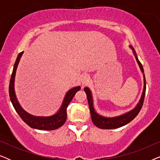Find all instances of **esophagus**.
<instances>
[{
    "instance_id": "esophagus-1",
    "label": "esophagus",
    "mask_w": 160,
    "mask_h": 160,
    "mask_svg": "<svg viewBox=\"0 0 160 160\" xmlns=\"http://www.w3.org/2000/svg\"><path fill=\"white\" fill-rule=\"evenodd\" d=\"M89 80V76L87 75H84L82 77V84H85L87 82V81Z\"/></svg>"
}]
</instances>
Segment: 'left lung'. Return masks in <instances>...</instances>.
Wrapping results in <instances>:
<instances>
[{
  "instance_id": "left-lung-1",
  "label": "left lung",
  "mask_w": 160,
  "mask_h": 160,
  "mask_svg": "<svg viewBox=\"0 0 160 160\" xmlns=\"http://www.w3.org/2000/svg\"><path fill=\"white\" fill-rule=\"evenodd\" d=\"M130 49L132 50V53L135 57V59H136L140 69H141V71L143 76V92H142L141 99H140L139 102H138V104L135 106L134 108H132V110H130V111H128V112L122 113L121 115L116 116V117H103V116L100 115L98 113L96 112L95 109L94 108L93 97H92V94L90 89L87 87H84V92L87 94V100H88L89 107V111H90V113H91L92 121L93 124H95L96 127H98V128H99L100 129L111 130V129H117V128H121V127L126 125L127 124L130 123L132 119H134L136 117V116L138 114L140 111H141L142 106H143L144 98H145L146 87L145 75H144L143 66H142L141 62H140L138 58L136 52H135V49H133L132 46L130 45Z\"/></svg>"
}]
</instances>
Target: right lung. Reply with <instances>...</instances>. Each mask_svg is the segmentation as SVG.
I'll list each match as a JSON object with an SVG mask.
<instances>
[{
  "mask_svg": "<svg viewBox=\"0 0 160 160\" xmlns=\"http://www.w3.org/2000/svg\"><path fill=\"white\" fill-rule=\"evenodd\" d=\"M24 52H20L17 56L16 62L14 63V68H13L12 74L11 76L10 84H9V96L10 100L12 102L13 106L17 113L21 117V119L30 126V128L37 129V130H54L58 129L61 126L63 125L67 119V108L70 102L71 101L75 94L78 91L80 90V86H77L73 88L70 89L65 94L64 98H63L62 105L59 110L53 115L48 116V117H43V116H34L28 113L27 111L24 110L22 107L20 106L19 102L17 100L16 93H15L14 89V82L15 76H16V71L17 66H18L19 60L22 56Z\"/></svg>",
  "mask_w": 160,
  "mask_h": 160,
  "instance_id": "obj_1",
  "label": "right lung"
}]
</instances>
